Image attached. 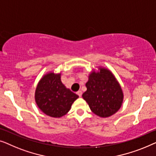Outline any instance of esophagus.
<instances>
[{
    "instance_id": "1",
    "label": "esophagus",
    "mask_w": 156,
    "mask_h": 156,
    "mask_svg": "<svg viewBox=\"0 0 156 156\" xmlns=\"http://www.w3.org/2000/svg\"><path fill=\"white\" fill-rule=\"evenodd\" d=\"M77 95L79 96V97H81V96H82V91L78 90L77 92Z\"/></svg>"
}]
</instances>
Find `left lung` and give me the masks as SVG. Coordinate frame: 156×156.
<instances>
[{
  "mask_svg": "<svg viewBox=\"0 0 156 156\" xmlns=\"http://www.w3.org/2000/svg\"><path fill=\"white\" fill-rule=\"evenodd\" d=\"M85 86L87 90L82 97L96 115L109 117L122 107L124 100L122 87L109 69L99 67L98 71L93 70L89 74Z\"/></svg>",
  "mask_w": 156,
  "mask_h": 156,
  "instance_id": "left-lung-1",
  "label": "left lung"
}]
</instances>
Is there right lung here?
I'll list each match as a JSON object with an SVG mask.
<instances>
[{"mask_svg": "<svg viewBox=\"0 0 156 156\" xmlns=\"http://www.w3.org/2000/svg\"><path fill=\"white\" fill-rule=\"evenodd\" d=\"M78 95L67 88L61 80V73L49 72L42 76L35 90L37 106L45 115L54 118L69 112Z\"/></svg>", "mask_w": 156, "mask_h": 156, "instance_id": "1", "label": "right lung"}]
</instances>
